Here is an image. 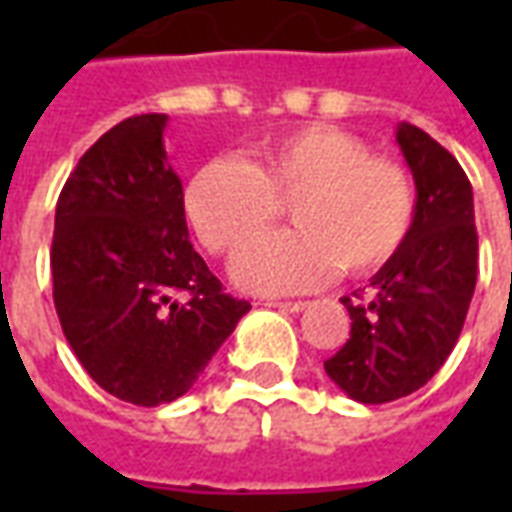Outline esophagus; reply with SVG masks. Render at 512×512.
Here are the masks:
<instances>
[{
  "label": "esophagus",
  "mask_w": 512,
  "mask_h": 512,
  "mask_svg": "<svg viewBox=\"0 0 512 512\" xmlns=\"http://www.w3.org/2000/svg\"><path fill=\"white\" fill-rule=\"evenodd\" d=\"M268 307L282 312H301L307 307V301H268Z\"/></svg>",
  "instance_id": "1"
}]
</instances>
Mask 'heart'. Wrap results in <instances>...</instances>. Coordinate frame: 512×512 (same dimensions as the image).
Segmentation results:
<instances>
[{"label":"heart","mask_w":512,"mask_h":512,"mask_svg":"<svg viewBox=\"0 0 512 512\" xmlns=\"http://www.w3.org/2000/svg\"><path fill=\"white\" fill-rule=\"evenodd\" d=\"M290 202L296 230L235 257L233 277L255 293L318 288L337 271L367 277L392 263L417 219V191L397 161L370 156L351 131L296 128L257 150L255 164L219 156L197 169L183 208L211 255H233L277 222Z\"/></svg>","instance_id":"b5f03b06"}]
</instances>
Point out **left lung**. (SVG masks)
Returning a JSON list of instances; mask_svg holds the SVG:
<instances>
[{
	"label": "left lung",
	"instance_id": "left-lung-1",
	"mask_svg": "<svg viewBox=\"0 0 512 512\" xmlns=\"http://www.w3.org/2000/svg\"><path fill=\"white\" fill-rule=\"evenodd\" d=\"M397 145L417 183V219L400 255L370 279L367 296H345L348 343L326 359V376L359 403H392L425 386L461 337L477 282L472 183L450 150L411 123Z\"/></svg>",
	"mask_w": 512,
	"mask_h": 512
}]
</instances>
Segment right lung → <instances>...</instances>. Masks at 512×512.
Segmentation results:
<instances>
[{
	"label": "right lung",
	"instance_id": "1",
	"mask_svg": "<svg viewBox=\"0 0 512 512\" xmlns=\"http://www.w3.org/2000/svg\"><path fill=\"white\" fill-rule=\"evenodd\" d=\"M167 115L128 117L65 180L51 279L65 340L95 384L134 406L186 395L252 310L189 241Z\"/></svg>",
	"mask_w": 512,
	"mask_h": 512
}]
</instances>
